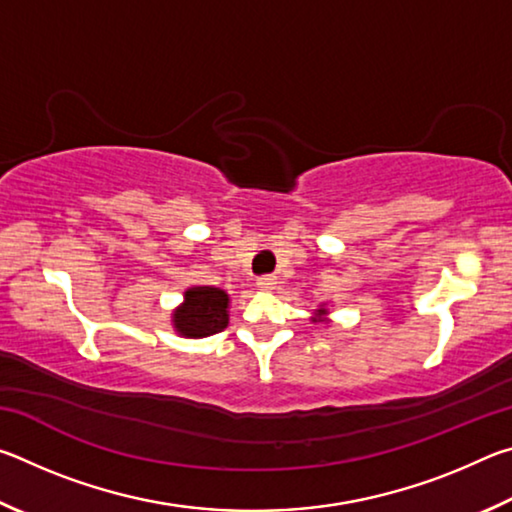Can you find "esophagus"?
Returning a JSON list of instances; mask_svg holds the SVG:
<instances>
[{
    "mask_svg": "<svg viewBox=\"0 0 512 512\" xmlns=\"http://www.w3.org/2000/svg\"><path fill=\"white\" fill-rule=\"evenodd\" d=\"M277 287V280H275V275H262V277H259V280H257V289L259 291H273Z\"/></svg>",
    "mask_w": 512,
    "mask_h": 512,
    "instance_id": "1",
    "label": "esophagus"
}]
</instances>
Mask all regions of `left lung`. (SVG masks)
<instances>
[{
	"instance_id": "8db88e82",
	"label": "left lung",
	"mask_w": 512,
	"mask_h": 512,
	"mask_svg": "<svg viewBox=\"0 0 512 512\" xmlns=\"http://www.w3.org/2000/svg\"><path fill=\"white\" fill-rule=\"evenodd\" d=\"M329 309H327V305L323 302V305H320L318 309H314V316H311V323H325V325H329Z\"/></svg>"
}]
</instances>
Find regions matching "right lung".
<instances>
[{
  "label": "right lung",
  "instance_id": "right-lung-1",
  "mask_svg": "<svg viewBox=\"0 0 512 512\" xmlns=\"http://www.w3.org/2000/svg\"><path fill=\"white\" fill-rule=\"evenodd\" d=\"M230 296L219 287H189L171 311L173 332L185 339H205L228 327Z\"/></svg>",
  "mask_w": 512,
  "mask_h": 512
}]
</instances>
